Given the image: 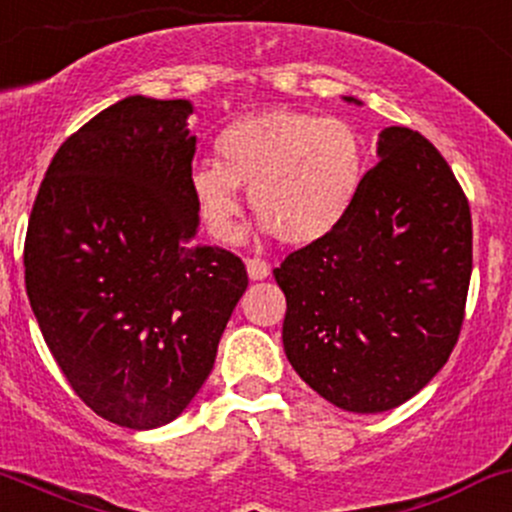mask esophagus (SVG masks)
Instances as JSON below:
<instances>
[{
	"instance_id": "1",
	"label": "esophagus",
	"mask_w": 512,
	"mask_h": 512,
	"mask_svg": "<svg viewBox=\"0 0 512 512\" xmlns=\"http://www.w3.org/2000/svg\"><path fill=\"white\" fill-rule=\"evenodd\" d=\"M247 277L250 279L270 277V265H267L265 260H260V257H252V260H247Z\"/></svg>"
}]
</instances>
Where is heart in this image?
Listing matches in <instances>:
<instances>
[{
    "label": "heart",
    "instance_id": "heart-1",
    "mask_svg": "<svg viewBox=\"0 0 512 512\" xmlns=\"http://www.w3.org/2000/svg\"><path fill=\"white\" fill-rule=\"evenodd\" d=\"M218 161L188 176L196 213L211 238H242L240 193L284 245L331 238L351 215L365 181V142L351 122L314 112L262 110L230 122L215 139Z\"/></svg>",
    "mask_w": 512,
    "mask_h": 512
}]
</instances>
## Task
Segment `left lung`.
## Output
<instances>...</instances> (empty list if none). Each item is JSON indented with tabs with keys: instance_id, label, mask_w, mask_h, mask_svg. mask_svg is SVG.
<instances>
[{
	"instance_id": "8db88e82",
	"label": "left lung",
	"mask_w": 512,
	"mask_h": 512,
	"mask_svg": "<svg viewBox=\"0 0 512 512\" xmlns=\"http://www.w3.org/2000/svg\"><path fill=\"white\" fill-rule=\"evenodd\" d=\"M378 159L346 223L274 270L289 363L324 400L358 414L402 405L444 368L473 260L469 201L437 147L385 127Z\"/></svg>"
}]
</instances>
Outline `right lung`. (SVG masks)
<instances>
[{"label":"right lung","mask_w":512,"mask_h":512,"mask_svg":"<svg viewBox=\"0 0 512 512\" xmlns=\"http://www.w3.org/2000/svg\"><path fill=\"white\" fill-rule=\"evenodd\" d=\"M188 100L129 95L48 166L24 242L26 294L75 395L107 422L157 429L211 375L247 289L240 257L196 242Z\"/></svg>","instance_id":"right-lung-1"}]
</instances>
